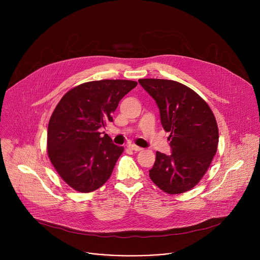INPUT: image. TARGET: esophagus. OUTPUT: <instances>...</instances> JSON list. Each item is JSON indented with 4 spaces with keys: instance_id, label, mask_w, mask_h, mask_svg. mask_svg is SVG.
Masks as SVG:
<instances>
[{
    "instance_id": "34e87169",
    "label": "esophagus",
    "mask_w": 260,
    "mask_h": 260,
    "mask_svg": "<svg viewBox=\"0 0 260 260\" xmlns=\"http://www.w3.org/2000/svg\"><path fill=\"white\" fill-rule=\"evenodd\" d=\"M127 147L129 148L131 150H133V151H141V150H142L141 147H139V146H137V145H134V144H129Z\"/></svg>"
}]
</instances>
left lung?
Instances as JSON below:
<instances>
[{
  "instance_id": "obj_1",
  "label": "left lung",
  "mask_w": 260,
  "mask_h": 260,
  "mask_svg": "<svg viewBox=\"0 0 260 260\" xmlns=\"http://www.w3.org/2000/svg\"><path fill=\"white\" fill-rule=\"evenodd\" d=\"M155 101L171 154L156 152L149 170L153 183L170 194L188 191L200 182L217 151L218 126L208 104L192 89L174 80L139 79Z\"/></svg>"
}]
</instances>
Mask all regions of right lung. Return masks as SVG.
<instances>
[{
    "label": "right lung",
    "mask_w": 260,
    "mask_h": 260,
    "mask_svg": "<svg viewBox=\"0 0 260 260\" xmlns=\"http://www.w3.org/2000/svg\"><path fill=\"white\" fill-rule=\"evenodd\" d=\"M129 80H100L68 91L50 117L48 156L62 180L79 192H91L107 182L123 147L101 127L112 122L120 100L137 86Z\"/></svg>",
    "instance_id": "obj_1"
}]
</instances>
